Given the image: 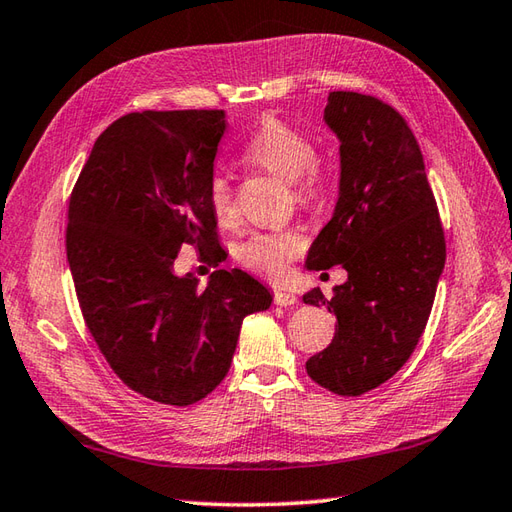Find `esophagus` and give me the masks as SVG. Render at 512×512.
Instances as JSON below:
<instances>
[{
  "label": "esophagus",
  "instance_id": "esophagus-1",
  "mask_svg": "<svg viewBox=\"0 0 512 512\" xmlns=\"http://www.w3.org/2000/svg\"><path fill=\"white\" fill-rule=\"evenodd\" d=\"M274 302L278 307H291V305H296V302H298V296L291 294V291H285V289H276L274 291Z\"/></svg>",
  "mask_w": 512,
  "mask_h": 512
}]
</instances>
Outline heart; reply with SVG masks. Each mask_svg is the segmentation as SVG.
Listing matches in <instances>:
<instances>
[{"label": "heart", "instance_id": "b5f03b06", "mask_svg": "<svg viewBox=\"0 0 512 512\" xmlns=\"http://www.w3.org/2000/svg\"><path fill=\"white\" fill-rule=\"evenodd\" d=\"M245 159L285 179L300 205H316L331 185L333 174L327 156L314 150V141L305 130L274 114L263 117L252 139L247 141ZM207 205L221 225L236 221L234 190L225 174L214 172L207 181ZM302 249L305 238L296 229H265L238 243L234 256L256 274L280 280Z\"/></svg>", "mask_w": 512, "mask_h": 512}]
</instances>
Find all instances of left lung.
I'll list each match as a JSON object with an SVG mask.
<instances>
[{"label": "left lung", "mask_w": 512, "mask_h": 512, "mask_svg": "<svg viewBox=\"0 0 512 512\" xmlns=\"http://www.w3.org/2000/svg\"><path fill=\"white\" fill-rule=\"evenodd\" d=\"M325 123L340 141L338 203L309 247L307 269L342 265L327 305L336 333L307 360L309 378L338 395H362L398 373L429 320L446 243L424 159L402 114L360 92H331Z\"/></svg>", "instance_id": "1"}]
</instances>
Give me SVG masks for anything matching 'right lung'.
<instances>
[{
    "instance_id": "add662e5",
    "label": "right lung",
    "mask_w": 512,
    "mask_h": 512,
    "mask_svg": "<svg viewBox=\"0 0 512 512\" xmlns=\"http://www.w3.org/2000/svg\"><path fill=\"white\" fill-rule=\"evenodd\" d=\"M225 128L223 110L125 114L101 132L70 196L66 254L81 314L123 384L161 404L212 393L243 318L271 305L243 269H216L205 289L174 274L185 243L216 249L207 181Z\"/></svg>"
}]
</instances>
